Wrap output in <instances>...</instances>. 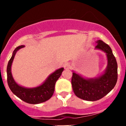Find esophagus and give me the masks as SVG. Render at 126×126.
<instances>
[{"label": "esophagus", "instance_id": "1", "mask_svg": "<svg viewBox=\"0 0 126 126\" xmlns=\"http://www.w3.org/2000/svg\"><path fill=\"white\" fill-rule=\"evenodd\" d=\"M64 68L65 69H69L71 68V64L70 63H66L64 64Z\"/></svg>", "mask_w": 126, "mask_h": 126}]
</instances>
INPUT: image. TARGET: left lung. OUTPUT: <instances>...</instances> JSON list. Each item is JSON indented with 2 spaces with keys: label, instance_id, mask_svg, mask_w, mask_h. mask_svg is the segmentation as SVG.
<instances>
[{
  "label": "left lung",
  "instance_id": "1",
  "mask_svg": "<svg viewBox=\"0 0 126 126\" xmlns=\"http://www.w3.org/2000/svg\"><path fill=\"white\" fill-rule=\"evenodd\" d=\"M95 49L106 53L107 67L101 76L93 79H85L74 72L71 83L74 93L79 98L95 101L106 96L115 87L118 79V65L110 47L101 40L96 42Z\"/></svg>",
  "mask_w": 126,
  "mask_h": 126
}]
</instances>
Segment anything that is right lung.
Returning a JSON list of instances; mask_svg holds the SVG:
<instances>
[{
  "instance_id": "1",
  "label": "right lung",
  "mask_w": 126,
  "mask_h": 126,
  "mask_svg": "<svg viewBox=\"0 0 126 126\" xmlns=\"http://www.w3.org/2000/svg\"><path fill=\"white\" fill-rule=\"evenodd\" d=\"M24 47V46L23 45L17 47L15 49L12 57L9 60L7 69V82L9 88L13 93L15 94L22 101L31 104H40L47 101L52 96L55 90L56 82L62 75L64 68H62L56 70L47 77L43 84L39 87L27 88L19 85L16 83L13 77L11 68L13 61L17 51Z\"/></svg>"
}]
</instances>
